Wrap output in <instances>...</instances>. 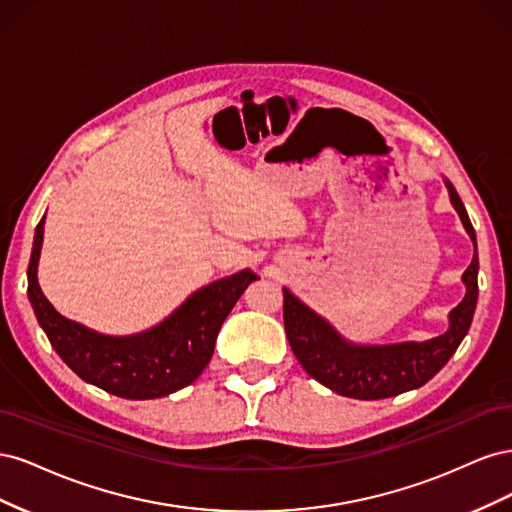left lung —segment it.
<instances>
[{
  "mask_svg": "<svg viewBox=\"0 0 512 512\" xmlns=\"http://www.w3.org/2000/svg\"><path fill=\"white\" fill-rule=\"evenodd\" d=\"M448 194L476 247V232L453 183ZM468 292L451 312V327L429 342L393 346H352L339 337L331 324L305 307L284 288V327L290 348L303 369L327 389L354 399H384L418 389L448 363L466 337L478 299V256L463 273Z\"/></svg>",
  "mask_w": 512,
  "mask_h": 512,
  "instance_id": "obj_1",
  "label": "left lung"
}]
</instances>
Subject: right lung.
Listing matches in <instances>:
<instances>
[{
  "label": "right lung",
  "mask_w": 512,
  "mask_h": 512,
  "mask_svg": "<svg viewBox=\"0 0 512 512\" xmlns=\"http://www.w3.org/2000/svg\"><path fill=\"white\" fill-rule=\"evenodd\" d=\"M44 218L36 226L27 267V294L42 331L76 376L123 399H156L192 384L213 356L222 322L258 275L250 269L194 292L158 327L130 337L89 331L46 301L38 286Z\"/></svg>",
  "instance_id": "add662e5"
}]
</instances>
